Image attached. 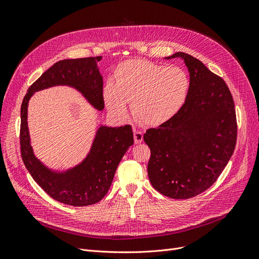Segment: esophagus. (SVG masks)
<instances>
[{
	"label": "esophagus",
	"mask_w": 259,
	"mask_h": 259,
	"mask_svg": "<svg viewBox=\"0 0 259 259\" xmlns=\"http://www.w3.org/2000/svg\"><path fill=\"white\" fill-rule=\"evenodd\" d=\"M134 143L135 144H141L144 140V134L143 132L139 131V130H134Z\"/></svg>",
	"instance_id": "obj_1"
}]
</instances>
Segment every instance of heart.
<instances>
[{
	"label": "heart",
	"mask_w": 259,
	"mask_h": 259,
	"mask_svg": "<svg viewBox=\"0 0 259 259\" xmlns=\"http://www.w3.org/2000/svg\"><path fill=\"white\" fill-rule=\"evenodd\" d=\"M189 90V78L180 67H165L146 60L121 63L103 90L109 112L117 117L133 115L147 126H159L170 120L183 107Z\"/></svg>",
	"instance_id": "1"
}]
</instances>
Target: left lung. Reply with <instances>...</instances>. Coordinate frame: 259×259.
<instances>
[{"label": "left lung", "mask_w": 259, "mask_h": 259, "mask_svg": "<svg viewBox=\"0 0 259 259\" xmlns=\"http://www.w3.org/2000/svg\"><path fill=\"white\" fill-rule=\"evenodd\" d=\"M189 71L186 101L170 120L148 129V176L160 194L187 199L210 188L227 166L236 144L234 102L224 79L199 60L176 52Z\"/></svg>", "instance_id": "8db88e82"}]
</instances>
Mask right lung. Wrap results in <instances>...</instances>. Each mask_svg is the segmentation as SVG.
I'll return each instance as SVG.
<instances>
[{
	"label": "right lung",
	"instance_id": "1",
	"mask_svg": "<svg viewBox=\"0 0 259 259\" xmlns=\"http://www.w3.org/2000/svg\"><path fill=\"white\" fill-rule=\"evenodd\" d=\"M102 57L63 60L54 64L27 90L21 106V153L33 180L53 199L73 207L100 201L110 188L120 159L133 145L130 125L98 126L90 150L77 165L52 169L38 159L31 146L28 129V104L40 90L57 86L75 89L94 109L104 110L103 76L98 63Z\"/></svg>",
	"mask_w": 259,
	"mask_h": 259
}]
</instances>
